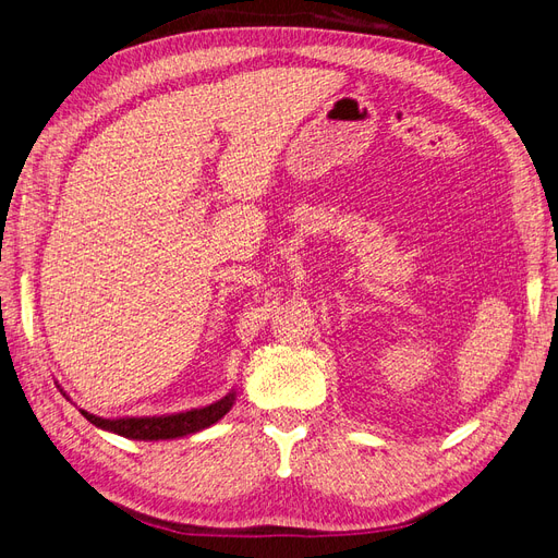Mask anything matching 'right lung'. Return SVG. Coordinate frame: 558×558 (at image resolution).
I'll list each match as a JSON object with an SVG mask.
<instances>
[{
  "label": "right lung",
  "instance_id": "add662e5",
  "mask_svg": "<svg viewBox=\"0 0 558 558\" xmlns=\"http://www.w3.org/2000/svg\"><path fill=\"white\" fill-rule=\"evenodd\" d=\"M233 401H236V391H229L227 397L220 401H215L204 408H192L183 412H171V415H153V417H118V420H106L97 417L93 412H83V417L95 424L101 430H111V434H118L122 438H132V440H173V438H183L192 436L196 430H204L213 426L215 422H220L227 412L231 410Z\"/></svg>",
  "mask_w": 558,
  "mask_h": 558
}]
</instances>
